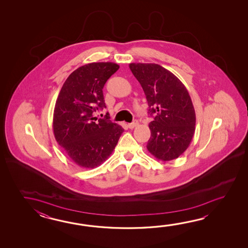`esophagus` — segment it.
<instances>
[{"instance_id":"obj_1","label":"esophagus","mask_w":248,"mask_h":248,"mask_svg":"<svg viewBox=\"0 0 248 248\" xmlns=\"http://www.w3.org/2000/svg\"><path fill=\"white\" fill-rule=\"evenodd\" d=\"M137 125H138V122H137V121H134L132 123L127 124V126H128L130 129H133V128H134V127H136Z\"/></svg>"}]
</instances>
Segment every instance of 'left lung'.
<instances>
[{
	"mask_svg": "<svg viewBox=\"0 0 248 248\" xmlns=\"http://www.w3.org/2000/svg\"><path fill=\"white\" fill-rule=\"evenodd\" d=\"M142 86L154 115L150 122L147 150L156 158L169 161L189 147L195 132L196 114L185 85L174 74L157 63H129Z\"/></svg>",
	"mask_w": 248,
	"mask_h": 248,
	"instance_id": "1",
	"label": "left lung"
}]
</instances>
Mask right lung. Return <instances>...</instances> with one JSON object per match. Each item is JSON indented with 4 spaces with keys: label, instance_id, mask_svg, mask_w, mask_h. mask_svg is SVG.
Returning <instances> with one entry per match:
<instances>
[{
    "label": "right lung",
    "instance_id": "add662e5",
    "mask_svg": "<svg viewBox=\"0 0 248 248\" xmlns=\"http://www.w3.org/2000/svg\"><path fill=\"white\" fill-rule=\"evenodd\" d=\"M120 65L111 62L85 64L64 81L56 101L53 132L58 144L77 165L94 169L105 162L118 143L123 127L94 116L104 109L103 88Z\"/></svg>",
    "mask_w": 248,
    "mask_h": 248
}]
</instances>
